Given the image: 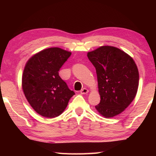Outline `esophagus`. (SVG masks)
I'll return each instance as SVG.
<instances>
[{
	"mask_svg": "<svg viewBox=\"0 0 156 156\" xmlns=\"http://www.w3.org/2000/svg\"><path fill=\"white\" fill-rule=\"evenodd\" d=\"M89 92V90L87 89H86V88H83V89H82V90L80 91V94H87Z\"/></svg>",
	"mask_w": 156,
	"mask_h": 156,
	"instance_id": "34e87169",
	"label": "esophagus"
}]
</instances>
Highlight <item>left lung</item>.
<instances>
[{
  "label": "left lung",
  "instance_id": "left-lung-1",
  "mask_svg": "<svg viewBox=\"0 0 156 156\" xmlns=\"http://www.w3.org/2000/svg\"><path fill=\"white\" fill-rule=\"evenodd\" d=\"M96 68L100 96L96 109L106 118L120 114L136 96L139 73L133 59L122 50L102 46L87 53Z\"/></svg>",
  "mask_w": 156,
  "mask_h": 156
}]
</instances>
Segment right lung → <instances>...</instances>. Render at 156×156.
<instances>
[{
  "label": "right lung",
  "mask_w": 156,
  "mask_h": 156,
  "mask_svg": "<svg viewBox=\"0 0 156 156\" xmlns=\"http://www.w3.org/2000/svg\"><path fill=\"white\" fill-rule=\"evenodd\" d=\"M71 54L72 52L59 47H51L34 54L25 66L23 92L31 107L43 117L60 115L75 94L58 74Z\"/></svg>",
  "instance_id": "right-lung-1"
}]
</instances>
